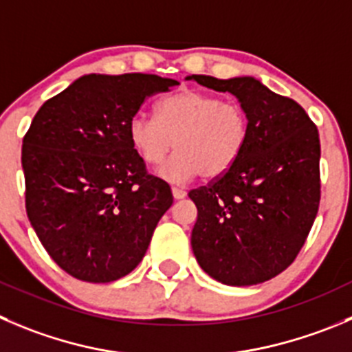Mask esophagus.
<instances>
[{
  "label": "esophagus",
  "mask_w": 352,
  "mask_h": 352,
  "mask_svg": "<svg viewBox=\"0 0 352 352\" xmlns=\"http://www.w3.org/2000/svg\"><path fill=\"white\" fill-rule=\"evenodd\" d=\"M173 197L176 200H182L186 197V192L183 188H173Z\"/></svg>",
  "instance_id": "obj_1"
}]
</instances>
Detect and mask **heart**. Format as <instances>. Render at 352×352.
<instances>
[{"label": "heart", "instance_id": "1", "mask_svg": "<svg viewBox=\"0 0 352 352\" xmlns=\"http://www.w3.org/2000/svg\"><path fill=\"white\" fill-rule=\"evenodd\" d=\"M249 116L235 102L197 89H182L155 105V119H131L128 138L143 164L157 167L174 143L173 159L160 169L167 182L185 183L202 176L216 179L228 173L249 142Z\"/></svg>", "mask_w": 352, "mask_h": 352}]
</instances>
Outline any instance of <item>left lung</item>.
I'll return each mask as SVG.
<instances>
[{
	"label": "left lung",
	"instance_id": "1",
	"mask_svg": "<svg viewBox=\"0 0 352 352\" xmlns=\"http://www.w3.org/2000/svg\"><path fill=\"white\" fill-rule=\"evenodd\" d=\"M232 93L249 116V142L239 162L192 190L197 223L192 249L200 267L224 285L263 283L294 263L321 197L320 135L306 110L254 78L190 76Z\"/></svg>",
	"mask_w": 352,
	"mask_h": 352
}]
</instances>
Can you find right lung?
Masks as SVG:
<instances>
[{"label":"right lung","mask_w":352,"mask_h":352,"mask_svg":"<svg viewBox=\"0 0 352 352\" xmlns=\"http://www.w3.org/2000/svg\"><path fill=\"white\" fill-rule=\"evenodd\" d=\"M178 81L155 74H88L46 100L23 136L25 210L53 261L74 278L109 283L131 273L173 206L128 128L148 96Z\"/></svg>","instance_id":"obj_1"}]
</instances>
